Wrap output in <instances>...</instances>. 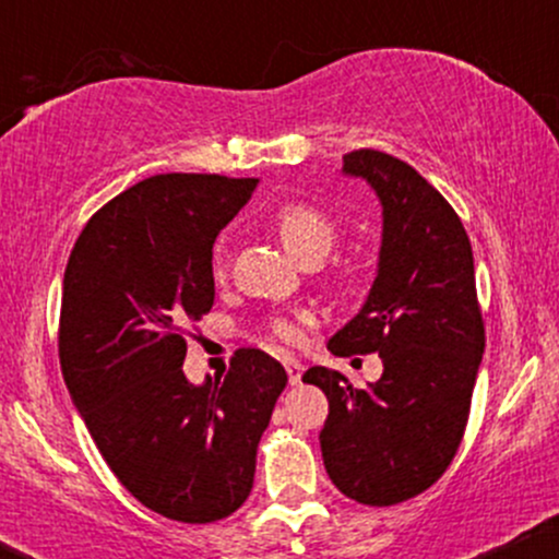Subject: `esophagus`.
I'll use <instances>...</instances> for the list:
<instances>
[{"label":"esophagus","mask_w":559,"mask_h":559,"mask_svg":"<svg viewBox=\"0 0 559 559\" xmlns=\"http://www.w3.org/2000/svg\"><path fill=\"white\" fill-rule=\"evenodd\" d=\"M284 368H286V373H288V383H292V386H299V383H301V373H305V368H301V362H297V360H286Z\"/></svg>","instance_id":"34e87169"}]
</instances>
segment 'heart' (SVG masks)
Listing matches in <instances>:
<instances>
[{
	"instance_id": "1",
	"label": "heart",
	"mask_w": 559,
	"mask_h": 559,
	"mask_svg": "<svg viewBox=\"0 0 559 559\" xmlns=\"http://www.w3.org/2000/svg\"><path fill=\"white\" fill-rule=\"evenodd\" d=\"M273 226L278 230V236L284 243L297 254L299 260H312V258H325V252L333 243V223L323 210L316 207L310 202H288L278 210L273 217ZM213 275L217 281L226 278V265L223 260H215ZM305 316L297 318H273L267 323V331L281 346H299L305 338Z\"/></svg>"
}]
</instances>
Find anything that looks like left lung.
Returning a JSON list of instances; mask_svg holds the SVG:
<instances>
[{
    "instance_id": "1",
    "label": "left lung",
    "mask_w": 559,
    "mask_h": 559,
    "mask_svg": "<svg viewBox=\"0 0 559 559\" xmlns=\"http://www.w3.org/2000/svg\"><path fill=\"white\" fill-rule=\"evenodd\" d=\"M383 204V241L368 301L329 342L338 357L378 355L383 376L355 389L310 368L329 396L320 431L336 489L360 504L407 502L444 476L463 441L486 346L473 249L463 221L418 170L378 150L344 155Z\"/></svg>"
}]
</instances>
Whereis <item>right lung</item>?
Returning <instances> with one entry per match:
<instances>
[{
	"label": "right lung",
	"mask_w": 559,
	"mask_h": 559,
	"mask_svg": "<svg viewBox=\"0 0 559 559\" xmlns=\"http://www.w3.org/2000/svg\"><path fill=\"white\" fill-rule=\"evenodd\" d=\"M258 178L163 173L88 217L62 281L60 368L105 463L141 504L213 523L247 502L286 370L241 346L226 378L183 376L213 310V243Z\"/></svg>",
	"instance_id": "right-lung-1"
}]
</instances>
